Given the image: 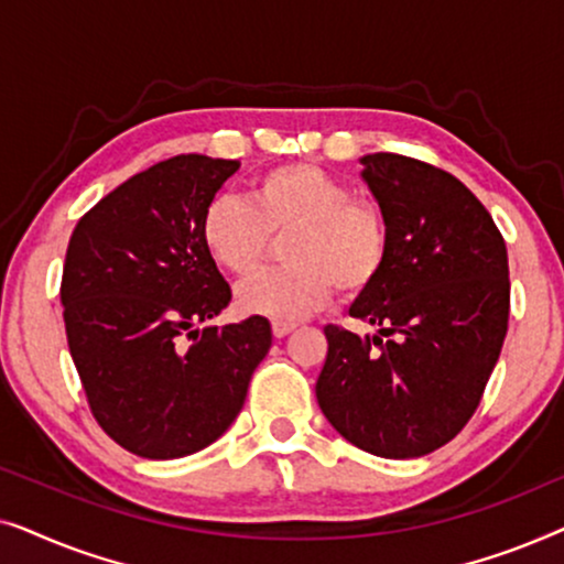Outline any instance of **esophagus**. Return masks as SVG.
<instances>
[{"instance_id":"34e87169","label":"esophagus","mask_w":564,"mask_h":564,"mask_svg":"<svg viewBox=\"0 0 564 564\" xmlns=\"http://www.w3.org/2000/svg\"><path fill=\"white\" fill-rule=\"evenodd\" d=\"M295 328H297L295 323H290V321H274V323H272V334H274L276 338L290 336Z\"/></svg>"}]
</instances>
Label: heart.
Here are the masks:
<instances>
[{"instance_id":"heart-1","label":"heart","mask_w":564,"mask_h":564,"mask_svg":"<svg viewBox=\"0 0 564 564\" xmlns=\"http://www.w3.org/2000/svg\"><path fill=\"white\" fill-rule=\"evenodd\" d=\"M290 267L259 274L238 290V307L276 321L305 318L334 297L359 295L382 274L390 253V223L372 197L315 164H282L259 174L249 203L218 195L205 205L199 238L228 274L246 280L264 264L272 236L290 234Z\"/></svg>"}]
</instances>
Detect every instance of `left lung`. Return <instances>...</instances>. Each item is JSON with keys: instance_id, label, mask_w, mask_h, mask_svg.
I'll return each instance as SVG.
<instances>
[{"instance_id": "1", "label": "left lung", "mask_w": 564, "mask_h": 564, "mask_svg": "<svg viewBox=\"0 0 564 564\" xmlns=\"http://www.w3.org/2000/svg\"><path fill=\"white\" fill-rule=\"evenodd\" d=\"M361 164L388 215L390 253L349 315L380 334L323 328L328 354L315 398L359 449L423 457L452 442L480 405L508 330V251L457 176L400 153H369Z\"/></svg>"}]
</instances>
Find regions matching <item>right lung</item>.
<instances>
[{"instance_id":"obj_1","label":"right lung","mask_w":564,"mask_h":564,"mask_svg":"<svg viewBox=\"0 0 564 564\" xmlns=\"http://www.w3.org/2000/svg\"><path fill=\"white\" fill-rule=\"evenodd\" d=\"M238 166L199 153L159 161L84 213L68 241V351L91 415L138 457H187L226 434L272 346L261 315L195 328L230 303L199 218Z\"/></svg>"}]
</instances>
